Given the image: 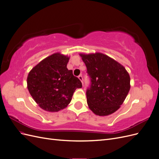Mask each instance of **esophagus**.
Segmentation results:
<instances>
[{
    "label": "esophagus",
    "mask_w": 159,
    "mask_h": 159,
    "mask_svg": "<svg viewBox=\"0 0 159 159\" xmlns=\"http://www.w3.org/2000/svg\"><path fill=\"white\" fill-rule=\"evenodd\" d=\"M78 78L80 79V80L81 81V82H82V84H83V77H82V75H80L79 76H78Z\"/></svg>",
    "instance_id": "obj_1"
}]
</instances>
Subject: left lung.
<instances>
[{
  "mask_svg": "<svg viewBox=\"0 0 159 159\" xmlns=\"http://www.w3.org/2000/svg\"><path fill=\"white\" fill-rule=\"evenodd\" d=\"M80 56L90 78L86 91L89 109L99 116L115 112L130 89L128 72L117 61L101 53Z\"/></svg>",
  "mask_w": 159,
  "mask_h": 159,
  "instance_id": "8db88e82",
  "label": "left lung"
}]
</instances>
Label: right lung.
<instances>
[{"mask_svg": "<svg viewBox=\"0 0 159 159\" xmlns=\"http://www.w3.org/2000/svg\"><path fill=\"white\" fill-rule=\"evenodd\" d=\"M69 57L56 53L41 61L29 72L28 89L36 103L45 111L56 112L70 103L81 81L67 68Z\"/></svg>", "mask_w": 159, "mask_h": 159, "instance_id": "right-lung-1", "label": "right lung"}]
</instances>
